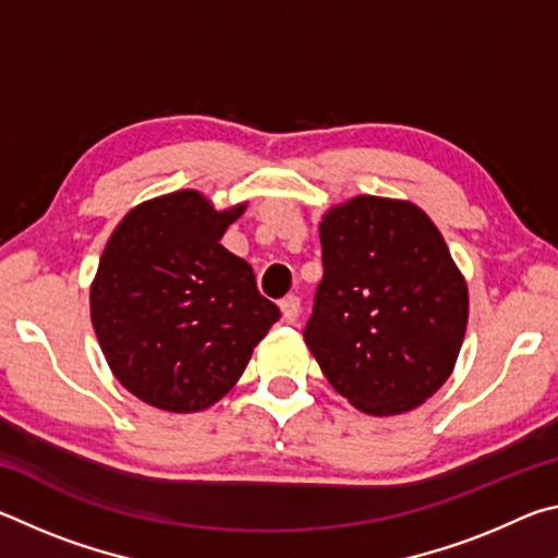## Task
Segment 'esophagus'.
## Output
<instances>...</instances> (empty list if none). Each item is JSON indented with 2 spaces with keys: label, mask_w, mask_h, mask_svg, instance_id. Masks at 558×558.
Returning <instances> with one entry per match:
<instances>
[{
  "label": "esophagus",
  "mask_w": 558,
  "mask_h": 558,
  "mask_svg": "<svg viewBox=\"0 0 558 558\" xmlns=\"http://www.w3.org/2000/svg\"><path fill=\"white\" fill-rule=\"evenodd\" d=\"M280 313L286 323H295V319L300 317V298L288 295L286 300H280Z\"/></svg>",
  "instance_id": "obj_1"
}]
</instances>
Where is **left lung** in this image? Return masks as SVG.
Returning a JSON list of instances; mask_svg holds the SVG:
<instances>
[{
	"instance_id": "8db88e82",
	"label": "left lung",
	"mask_w": 558,
	"mask_h": 558,
	"mask_svg": "<svg viewBox=\"0 0 558 558\" xmlns=\"http://www.w3.org/2000/svg\"><path fill=\"white\" fill-rule=\"evenodd\" d=\"M325 276L305 344L337 393L369 415L430 399L456 369L468 282L430 216L359 194L319 223Z\"/></svg>"
}]
</instances>
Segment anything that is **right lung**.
I'll use <instances>...</instances> for the list:
<instances>
[{"label":"right lung","instance_id":"right-lung-1","mask_svg":"<svg viewBox=\"0 0 558 558\" xmlns=\"http://www.w3.org/2000/svg\"><path fill=\"white\" fill-rule=\"evenodd\" d=\"M245 202L214 209L196 189L155 196L110 233L90 282V323L116 379L155 409L196 413L241 379L278 307L221 245Z\"/></svg>","mask_w":558,"mask_h":558}]
</instances>
